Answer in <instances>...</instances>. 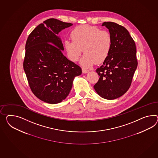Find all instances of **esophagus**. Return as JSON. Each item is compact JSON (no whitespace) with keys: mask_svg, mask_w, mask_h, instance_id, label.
<instances>
[{"mask_svg":"<svg viewBox=\"0 0 158 158\" xmlns=\"http://www.w3.org/2000/svg\"><path fill=\"white\" fill-rule=\"evenodd\" d=\"M82 73H84V74L88 73L89 72V70H87V69H85V68H82Z\"/></svg>","mask_w":158,"mask_h":158,"instance_id":"34e87169","label":"esophagus"}]
</instances>
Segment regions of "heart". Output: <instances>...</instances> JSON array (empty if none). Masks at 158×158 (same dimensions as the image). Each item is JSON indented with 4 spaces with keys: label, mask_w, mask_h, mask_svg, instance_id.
Returning <instances> with one entry per match:
<instances>
[{
    "label": "heart",
    "mask_w": 158,
    "mask_h": 158,
    "mask_svg": "<svg viewBox=\"0 0 158 158\" xmlns=\"http://www.w3.org/2000/svg\"><path fill=\"white\" fill-rule=\"evenodd\" d=\"M73 41L65 42V50L70 60L78 61L81 54H85L81 59V64L90 67L96 62L100 64L108 57L112 48V37L105 30L89 25L80 26L71 33Z\"/></svg>",
    "instance_id": "1"
}]
</instances>
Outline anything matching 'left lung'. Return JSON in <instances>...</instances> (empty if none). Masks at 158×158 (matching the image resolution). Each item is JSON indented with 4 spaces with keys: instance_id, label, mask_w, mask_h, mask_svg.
I'll return each mask as SVG.
<instances>
[{
    "instance_id": "obj_1",
    "label": "left lung",
    "mask_w": 158,
    "mask_h": 158,
    "mask_svg": "<svg viewBox=\"0 0 158 158\" xmlns=\"http://www.w3.org/2000/svg\"><path fill=\"white\" fill-rule=\"evenodd\" d=\"M102 26L108 29L112 44L108 57L96 70L99 80L94 88L102 98L114 100L130 88L138 66L136 49L125 27L112 22H105Z\"/></svg>"
}]
</instances>
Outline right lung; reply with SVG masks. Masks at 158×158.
Here are the masks:
<instances>
[{
  "instance_id": "right-lung-1",
  "label": "right lung",
  "mask_w": 158,
  "mask_h": 158,
  "mask_svg": "<svg viewBox=\"0 0 158 158\" xmlns=\"http://www.w3.org/2000/svg\"><path fill=\"white\" fill-rule=\"evenodd\" d=\"M73 24L51 18L39 24L26 41L23 69L34 94L55 104L67 97L81 68L63 54L59 32Z\"/></svg>"
}]
</instances>
